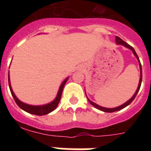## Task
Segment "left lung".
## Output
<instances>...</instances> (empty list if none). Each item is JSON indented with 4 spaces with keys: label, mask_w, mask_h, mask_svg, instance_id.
Returning <instances> with one entry per match:
<instances>
[{
    "label": "left lung",
    "mask_w": 151,
    "mask_h": 151,
    "mask_svg": "<svg viewBox=\"0 0 151 151\" xmlns=\"http://www.w3.org/2000/svg\"><path fill=\"white\" fill-rule=\"evenodd\" d=\"M115 41H116V44L117 45H123L124 47H125V48H129V49H130V50L132 52V53H133V55L136 56V58L137 59V60H138L139 62V69H140V78H139V85H138V88H137V89H136V92L134 93V95L132 96V97L131 99H129V100L127 101V102H125L124 103H123L122 105L119 106H117V107H114V108H106V107H103V106H101L98 105V104H96V103H95L94 102H92V101L90 100L87 97V96H86V97L88 98V102H89L91 104H92L94 107H96V109H98V110H101V111H103V112H106V113H112V112H115V111H117V110H122L123 108L126 107L127 106H129L130 103L132 102V101L134 100V99L136 98V95H137V93L139 92V88H140V86H141V83H142V66H141V63H140V61H139V57L138 55H137V54H136V51H135V49H134L132 46H130L129 45V44H127L126 42H124L123 40H122V39L120 38L119 37L116 36V37H115ZM85 95H86V92H85Z\"/></svg>",
    "instance_id": "1"
}]
</instances>
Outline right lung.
Segmentation results:
<instances>
[{"instance_id":"add662e5","label":"right lung","mask_w":151,"mask_h":151,"mask_svg":"<svg viewBox=\"0 0 151 151\" xmlns=\"http://www.w3.org/2000/svg\"><path fill=\"white\" fill-rule=\"evenodd\" d=\"M69 79V78H66L65 80L63 81L60 86H59V91H58V93H57L56 97L55 98V99L53 101H52L51 103H47V104H45V105H39V106H34V105H29V104H27V103H25L22 101H20L19 99H18L16 96L15 95L14 92H13L12 88V86H11V82H10V78H9V74H8V85H9V88H10L11 93L12 95L13 98L15 99V103L19 106L22 110H23L24 111L27 113H29V114H32L38 115V116H42V115L48 114L49 113H51L52 111H53L54 110H55V108L57 107V106L59 104V100L61 99L62 92H63V87L65 84L66 83L67 80Z\"/></svg>"}]
</instances>
